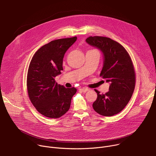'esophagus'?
Instances as JSON below:
<instances>
[{"instance_id": "esophagus-1", "label": "esophagus", "mask_w": 156, "mask_h": 156, "mask_svg": "<svg viewBox=\"0 0 156 156\" xmlns=\"http://www.w3.org/2000/svg\"><path fill=\"white\" fill-rule=\"evenodd\" d=\"M80 91H81L83 93H86L87 91H89V89L86 88V87H83V88H80Z\"/></svg>"}]
</instances>
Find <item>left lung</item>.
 Returning a JSON list of instances; mask_svg holds the SVG:
<instances>
[{"label":"left lung","instance_id":"left-lung-1","mask_svg":"<svg viewBox=\"0 0 156 156\" xmlns=\"http://www.w3.org/2000/svg\"><path fill=\"white\" fill-rule=\"evenodd\" d=\"M86 42L102 52L104 60L100 76L110 84L105 94L95 90L98 98L93 108L101 115L113 116L125 107L134 91L135 73L132 61L121 44L110 38L90 36Z\"/></svg>","mask_w":156,"mask_h":156}]
</instances>
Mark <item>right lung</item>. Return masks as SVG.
Instances as JSON below:
<instances>
[{"label":"right lung","mask_w":156,"mask_h":156,"mask_svg":"<svg viewBox=\"0 0 156 156\" xmlns=\"http://www.w3.org/2000/svg\"><path fill=\"white\" fill-rule=\"evenodd\" d=\"M77 37L52 41L42 46L33 55L28 71L27 89L31 102L42 115L57 119L69 110L75 87L58 84L55 78L63 70L65 52Z\"/></svg>","instance_id":"obj_1"}]
</instances>
